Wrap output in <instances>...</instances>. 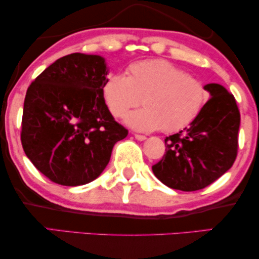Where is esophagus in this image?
I'll use <instances>...</instances> for the list:
<instances>
[{"mask_svg":"<svg viewBox=\"0 0 259 259\" xmlns=\"http://www.w3.org/2000/svg\"><path fill=\"white\" fill-rule=\"evenodd\" d=\"M134 138H136V139L139 140V141H143V140L146 139V137L143 136V134H134Z\"/></svg>","mask_w":259,"mask_h":259,"instance_id":"esophagus-1","label":"esophagus"}]
</instances>
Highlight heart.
Here are the masks:
<instances>
[{"label":"heart","mask_w":259,"mask_h":259,"mask_svg":"<svg viewBox=\"0 0 259 259\" xmlns=\"http://www.w3.org/2000/svg\"><path fill=\"white\" fill-rule=\"evenodd\" d=\"M102 93L114 118H122L131 108L126 122L140 132L161 128L167 133L185 128L200 114L207 100V91L200 80L166 60L134 62L126 76L112 74L106 79Z\"/></svg>","instance_id":"b5f03b06"}]
</instances>
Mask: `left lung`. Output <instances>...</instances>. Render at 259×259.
<instances>
[{"label": "left lung", "mask_w": 259, "mask_h": 259, "mask_svg": "<svg viewBox=\"0 0 259 259\" xmlns=\"http://www.w3.org/2000/svg\"><path fill=\"white\" fill-rule=\"evenodd\" d=\"M211 98L189 127L166 137V152L152 166L166 186L201 190L231 168L238 152L240 113L233 95L218 83L206 84Z\"/></svg>", "instance_id": "obj_1"}]
</instances>
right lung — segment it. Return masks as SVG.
Wrapping results in <instances>:
<instances>
[{"mask_svg":"<svg viewBox=\"0 0 259 259\" xmlns=\"http://www.w3.org/2000/svg\"><path fill=\"white\" fill-rule=\"evenodd\" d=\"M105 59L73 53L56 60L28 87L21 143L42 175L63 186L84 185L107 166L128 134L105 102Z\"/></svg>","mask_w":259,"mask_h":259,"instance_id":"right-lung-1","label":"right lung"}]
</instances>
